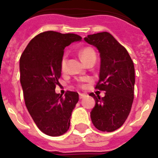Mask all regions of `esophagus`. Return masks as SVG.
Segmentation results:
<instances>
[{
    "mask_svg": "<svg viewBox=\"0 0 158 158\" xmlns=\"http://www.w3.org/2000/svg\"><path fill=\"white\" fill-rule=\"evenodd\" d=\"M85 96H86V95L84 94H79V98H84V97H85Z\"/></svg>",
    "mask_w": 158,
    "mask_h": 158,
    "instance_id": "esophagus-1",
    "label": "esophagus"
}]
</instances>
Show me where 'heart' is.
I'll use <instances>...</instances> for the list:
<instances>
[{"label":"heart","instance_id":"1","mask_svg":"<svg viewBox=\"0 0 158 158\" xmlns=\"http://www.w3.org/2000/svg\"><path fill=\"white\" fill-rule=\"evenodd\" d=\"M79 55L81 58V60L84 61V63L87 64L90 60H92L94 58H96V54L95 51L93 50L91 47H84L81 50H79ZM67 55H64L62 56L61 60H60V69L62 72L65 71L66 69V64H67Z\"/></svg>","mask_w":158,"mask_h":158}]
</instances>
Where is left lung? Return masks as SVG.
<instances>
[{"label":"left lung","instance_id":"obj_1","mask_svg":"<svg viewBox=\"0 0 158 158\" xmlns=\"http://www.w3.org/2000/svg\"><path fill=\"white\" fill-rule=\"evenodd\" d=\"M84 40L100 53L99 79L95 89L106 92L103 98L89 94L95 99L91 120L97 129L113 132L124 123L131 111L135 83L133 62L127 50L108 32L89 35Z\"/></svg>","mask_w":158,"mask_h":158}]
</instances>
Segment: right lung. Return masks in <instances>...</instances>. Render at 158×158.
Masks as SVG:
<instances>
[{
	"instance_id": "1",
	"label": "right lung",
	"mask_w": 158,
	"mask_h": 158,
	"mask_svg": "<svg viewBox=\"0 0 158 158\" xmlns=\"http://www.w3.org/2000/svg\"><path fill=\"white\" fill-rule=\"evenodd\" d=\"M81 39L75 34L45 31L31 40L20 56V84L26 108L38 128L47 135H63L70 125L79 94L66 91L63 97L55 93V87L60 84L64 48Z\"/></svg>"
}]
</instances>
